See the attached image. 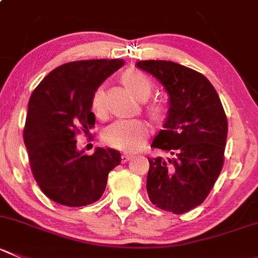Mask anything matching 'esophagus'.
I'll use <instances>...</instances> for the list:
<instances>
[{
	"label": "esophagus",
	"instance_id": "34e87169",
	"mask_svg": "<svg viewBox=\"0 0 258 258\" xmlns=\"http://www.w3.org/2000/svg\"><path fill=\"white\" fill-rule=\"evenodd\" d=\"M132 157H133L132 154H127V153L121 154V162H122V163H126L127 161H131Z\"/></svg>",
	"mask_w": 258,
	"mask_h": 258
}]
</instances>
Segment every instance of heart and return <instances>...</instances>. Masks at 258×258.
<instances>
[{
  "label": "heart",
  "mask_w": 258,
  "mask_h": 258,
  "mask_svg": "<svg viewBox=\"0 0 258 258\" xmlns=\"http://www.w3.org/2000/svg\"><path fill=\"white\" fill-rule=\"evenodd\" d=\"M122 86L138 101H147L153 94L154 86L151 78L137 70H127L121 75ZM91 109L99 119L107 115L106 100L102 88L95 91L91 100ZM146 112L156 124H162L166 119V109L163 105L153 104L146 107ZM149 137V126L142 120H117L105 129L102 139L111 148L122 152H134L143 147Z\"/></svg>",
  "instance_id": "heart-1"
}]
</instances>
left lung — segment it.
I'll list each match as a JSON object with an SVG mask.
<instances>
[{"mask_svg":"<svg viewBox=\"0 0 258 258\" xmlns=\"http://www.w3.org/2000/svg\"><path fill=\"white\" fill-rule=\"evenodd\" d=\"M137 67L153 75L170 96L164 129L152 147L172 157H149L147 192L159 209L183 214L207 199L220 175L227 116L204 75L168 60H142Z\"/></svg>","mask_w":258,"mask_h":258,"instance_id":"obj_1","label":"left lung"}]
</instances>
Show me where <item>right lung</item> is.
Segmentation results:
<instances>
[{
  "label": "right lung",
  "instance_id": "add662e5",
  "mask_svg": "<svg viewBox=\"0 0 258 258\" xmlns=\"http://www.w3.org/2000/svg\"><path fill=\"white\" fill-rule=\"evenodd\" d=\"M122 59L66 63L51 71L29 100L24 142L34 178L50 200L66 207H86L104 194L109 172L120 164V152L77 151L78 134L95 126L91 100Z\"/></svg>",
  "mask_w": 258,
  "mask_h": 258
}]
</instances>
